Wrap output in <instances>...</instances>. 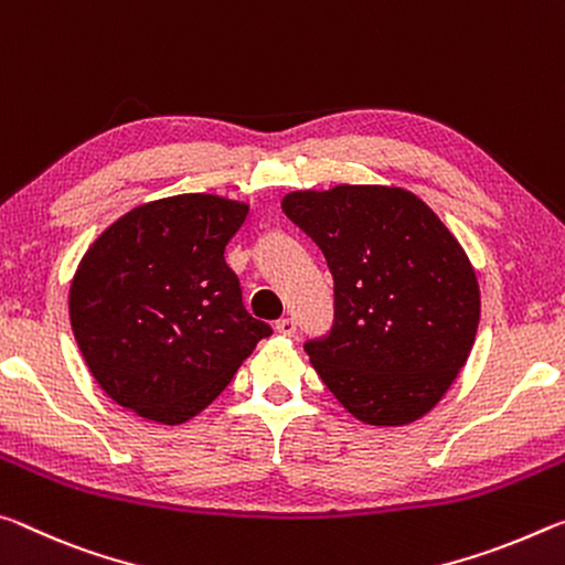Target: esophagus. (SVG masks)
<instances>
[{"mask_svg":"<svg viewBox=\"0 0 565 565\" xmlns=\"http://www.w3.org/2000/svg\"><path fill=\"white\" fill-rule=\"evenodd\" d=\"M275 330L280 332V335H285V338H292L295 330H298V326H295L292 318H282V320L275 322Z\"/></svg>","mask_w":565,"mask_h":565,"instance_id":"34e87169","label":"esophagus"}]
</instances>
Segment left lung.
Masks as SVG:
<instances>
[{"label":"left lung","instance_id":"1","mask_svg":"<svg viewBox=\"0 0 565 565\" xmlns=\"http://www.w3.org/2000/svg\"><path fill=\"white\" fill-rule=\"evenodd\" d=\"M282 212L316 239L335 280L332 330L305 343L322 383L367 425L423 418L476 343L480 290L466 249L403 188L298 190Z\"/></svg>","mask_w":565,"mask_h":565}]
</instances>
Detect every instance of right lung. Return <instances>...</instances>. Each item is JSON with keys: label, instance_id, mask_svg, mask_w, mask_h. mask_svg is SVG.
I'll use <instances>...</instances> for the list:
<instances>
[{"label": "right lung", "instance_id": "1", "mask_svg": "<svg viewBox=\"0 0 565 565\" xmlns=\"http://www.w3.org/2000/svg\"><path fill=\"white\" fill-rule=\"evenodd\" d=\"M247 210L205 192L154 200L89 245L72 277L70 320L117 405L162 425L195 418L270 335L225 263Z\"/></svg>", "mask_w": 565, "mask_h": 565}]
</instances>
